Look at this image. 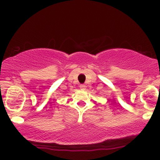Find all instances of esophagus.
I'll return each mask as SVG.
<instances>
[{"label":"esophagus","instance_id":"obj_1","mask_svg":"<svg viewBox=\"0 0 160 160\" xmlns=\"http://www.w3.org/2000/svg\"><path fill=\"white\" fill-rule=\"evenodd\" d=\"M80 88L81 90H85V88H86V86H85L84 84H80Z\"/></svg>","mask_w":160,"mask_h":160}]
</instances>
